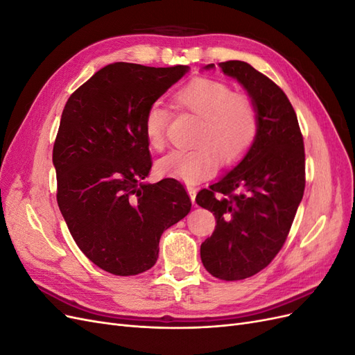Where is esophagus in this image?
Masks as SVG:
<instances>
[{"instance_id":"esophagus-1","label":"esophagus","mask_w":355,"mask_h":355,"mask_svg":"<svg viewBox=\"0 0 355 355\" xmlns=\"http://www.w3.org/2000/svg\"><path fill=\"white\" fill-rule=\"evenodd\" d=\"M187 191H188V194H189V197H191L192 204H194V202H196V194H197V189L188 185V187H187Z\"/></svg>"}]
</instances>
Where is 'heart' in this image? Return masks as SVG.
Wrapping results in <instances>:
<instances>
[{
  "label": "heart",
  "mask_w": 355,
  "mask_h": 355,
  "mask_svg": "<svg viewBox=\"0 0 355 355\" xmlns=\"http://www.w3.org/2000/svg\"><path fill=\"white\" fill-rule=\"evenodd\" d=\"M179 108L200 118L192 149H179L157 163L161 175L192 185L211 175L218 166L239 161L252 148L259 130L256 106L249 96L232 93L225 83L197 78L175 94ZM170 112L161 102L149 106L144 127L149 145L163 149Z\"/></svg>",
  "instance_id": "obj_1"
}]
</instances>
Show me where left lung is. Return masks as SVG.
Instances as JSON below:
<instances>
[{
  "label": "left lung",
  "instance_id": "8db88e82",
  "mask_svg": "<svg viewBox=\"0 0 355 355\" xmlns=\"http://www.w3.org/2000/svg\"><path fill=\"white\" fill-rule=\"evenodd\" d=\"M218 67L241 84L259 118L252 148L196 198L216 218L201 262L213 277L234 282L263 270L283 247L304 197L305 153L296 112L275 83L247 62Z\"/></svg>",
  "mask_w": 355,
  "mask_h": 355
}]
</instances>
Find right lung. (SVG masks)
<instances>
[{"instance_id":"1","label":"right lung","mask_w":355,"mask_h":355,"mask_svg":"<svg viewBox=\"0 0 355 355\" xmlns=\"http://www.w3.org/2000/svg\"><path fill=\"white\" fill-rule=\"evenodd\" d=\"M189 71L116 62L75 90L62 112L53 166L58 204L72 239L114 275L154 266L161 234L191 210L175 179L148 184L153 167L144 120Z\"/></svg>"}]
</instances>
